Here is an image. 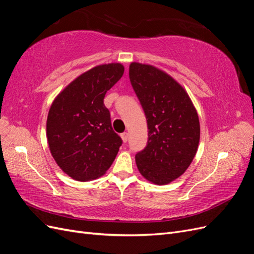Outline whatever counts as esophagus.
<instances>
[{
    "mask_svg": "<svg viewBox=\"0 0 254 254\" xmlns=\"http://www.w3.org/2000/svg\"><path fill=\"white\" fill-rule=\"evenodd\" d=\"M121 137H122L123 142L126 143V142L128 141V133H127V132H123V133L121 134Z\"/></svg>",
    "mask_w": 254,
    "mask_h": 254,
    "instance_id": "1",
    "label": "esophagus"
}]
</instances>
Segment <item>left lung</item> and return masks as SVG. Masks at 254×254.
<instances>
[{
	"instance_id": "1",
	"label": "left lung",
	"mask_w": 254,
	"mask_h": 254,
	"mask_svg": "<svg viewBox=\"0 0 254 254\" xmlns=\"http://www.w3.org/2000/svg\"><path fill=\"white\" fill-rule=\"evenodd\" d=\"M129 78L148 126L147 146L135 155L137 170L147 181L164 186L183 175L196 155L198 113L186 89L155 65L131 63Z\"/></svg>"
}]
</instances>
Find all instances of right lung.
<instances>
[{
    "label": "right lung",
    "instance_id": "obj_1",
    "mask_svg": "<svg viewBox=\"0 0 254 254\" xmlns=\"http://www.w3.org/2000/svg\"><path fill=\"white\" fill-rule=\"evenodd\" d=\"M124 70L119 63L92 67L68 83L51 105L49 148L61 171L74 180L99 178L118 155L122 139L113 131L104 98Z\"/></svg>",
    "mask_w": 254,
    "mask_h": 254
}]
</instances>
